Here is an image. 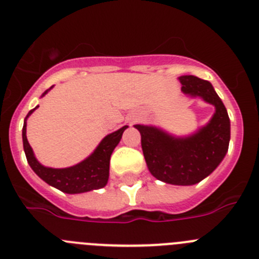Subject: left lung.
<instances>
[{"mask_svg": "<svg viewBox=\"0 0 259 259\" xmlns=\"http://www.w3.org/2000/svg\"><path fill=\"white\" fill-rule=\"evenodd\" d=\"M183 93L202 98L215 107L206 125L194 134L176 137L154 125L136 124L150 174L167 184L193 185L209 176L228 152L231 123L227 110L207 80L193 75L179 77Z\"/></svg>", "mask_w": 259, "mask_h": 259, "instance_id": "obj_1", "label": "left lung"}]
</instances>
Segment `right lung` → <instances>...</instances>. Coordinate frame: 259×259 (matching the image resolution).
Here are the masks:
<instances>
[{
  "label": "right lung",
  "instance_id": "obj_1",
  "mask_svg": "<svg viewBox=\"0 0 259 259\" xmlns=\"http://www.w3.org/2000/svg\"><path fill=\"white\" fill-rule=\"evenodd\" d=\"M53 87L47 89L42 96L47 95ZM41 96V97H42ZM38 106L32 109L27 114L23 124V148L26 153L27 162L31 166V168L35 171L36 175L40 179L44 180L49 185L59 191L65 192L68 194L84 193V192L93 191V189L104 188L109 180V167H110V157L114 152L115 146L118 145L120 139H122L123 132L128 128V125L119 128L118 131L109 134L102 139V141L98 144L95 152L85 158L84 161L75 166L66 167V168H52V167H45L36 159L33 150L27 140V118L31 115Z\"/></svg>",
  "mask_w": 259,
  "mask_h": 259
}]
</instances>
